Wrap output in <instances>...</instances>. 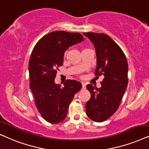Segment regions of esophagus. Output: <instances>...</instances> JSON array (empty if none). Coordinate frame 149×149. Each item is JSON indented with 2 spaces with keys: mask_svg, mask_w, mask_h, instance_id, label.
Returning a JSON list of instances; mask_svg holds the SVG:
<instances>
[{
  "mask_svg": "<svg viewBox=\"0 0 149 149\" xmlns=\"http://www.w3.org/2000/svg\"><path fill=\"white\" fill-rule=\"evenodd\" d=\"M82 88H86V84H85V83L82 82Z\"/></svg>",
  "mask_w": 149,
  "mask_h": 149,
  "instance_id": "esophagus-1",
  "label": "esophagus"
}]
</instances>
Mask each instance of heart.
<instances>
[{"mask_svg":"<svg viewBox=\"0 0 149 149\" xmlns=\"http://www.w3.org/2000/svg\"><path fill=\"white\" fill-rule=\"evenodd\" d=\"M65 54H66V52H65Z\"/></svg>","mask_w":149,"mask_h":149,"instance_id":"heart-1","label":"heart"}]
</instances>
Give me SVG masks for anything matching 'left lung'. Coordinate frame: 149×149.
<instances>
[{"instance_id":"left-lung-1","label":"left lung","mask_w":149,"mask_h":149,"mask_svg":"<svg viewBox=\"0 0 149 149\" xmlns=\"http://www.w3.org/2000/svg\"><path fill=\"white\" fill-rule=\"evenodd\" d=\"M93 43L97 54L95 76H104L102 87L88 84L91 99L86 104V113L95 122H103L116 112L128 83V63L117 43L104 33H84Z\"/></svg>"}]
</instances>
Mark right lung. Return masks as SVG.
Masks as SVG:
<instances>
[{
    "label": "right lung",
    "mask_w": 149,
    "mask_h": 149,
    "mask_svg": "<svg viewBox=\"0 0 149 149\" xmlns=\"http://www.w3.org/2000/svg\"><path fill=\"white\" fill-rule=\"evenodd\" d=\"M83 40L78 33L53 31L39 39L32 51L29 63L30 88L39 112L49 123L65 119L75 94L82 88L78 81L67 80L61 87L55 84L54 79L63 65L65 50Z\"/></svg>",
    "instance_id": "1"
}]
</instances>
